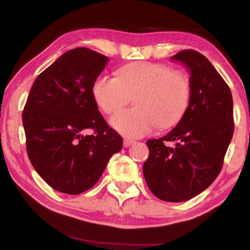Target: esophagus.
<instances>
[{"mask_svg": "<svg viewBox=\"0 0 250 250\" xmlns=\"http://www.w3.org/2000/svg\"><path fill=\"white\" fill-rule=\"evenodd\" d=\"M133 143H134V141L131 140V139H125V140H124V146L125 147H128L130 146H132Z\"/></svg>", "mask_w": 250, "mask_h": 250, "instance_id": "34e87169", "label": "esophagus"}]
</instances>
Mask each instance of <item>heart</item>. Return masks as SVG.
Listing matches in <instances>:
<instances>
[{
	"label": "heart",
	"instance_id": "1",
	"mask_svg": "<svg viewBox=\"0 0 250 250\" xmlns=\"http://www.w3.org/2000/svg\"><path fill=\"white\" fill-rule=\"evenodd\" d=\"M191 95V82L184 73L150 62H131L121 67L118 78L101 75L92 84V97L107 115L133 97V108L110 119L112 128L126 137H142L156 126L168 129L177 125L188 111Z\"/></svg>",
	"mask_w": 250,
	"mask_h": 250
}]
</instances>
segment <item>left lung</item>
Listing matches in <instances>:
<instances>
[{"mask_svg":"<svg viewBox=\"0 0 250 250\" xmlns=\"http://www.w3.org/2000/svg\"><path fill=\"white\" fill-rule=\"evenodd\" d=\"M172 59L189 69L191 101L174 129L146 141L143 175L156 197L177 203L198 195L218 176L234 133V116L229 87L204 55L184 49ZM173 141L176 146L167 147Z\"/></svg>","mask_w":250,"mask_h":250,"instance_id":"1","label":"left lung"}]
</instances>
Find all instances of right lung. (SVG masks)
Instances as JSON below:
<instances>
[{"mask_svg": "<svg viewBox=\"0 0 250 250\" xmlns=\"http://www.w3.org/2000/svg\"><path fill=\"white\" fill-rule=\"evenodd\" d=\"M109 61L78 47L62 54L34 82L23 110L26 151L50 188L77 195L91 188L122 138L110 128L92 97V84ZM91 129V135L83 133Z\"/></svg>", "mask_w": 250, "mask_h": 250, "instance_id": "1", "label": "right lung"}]
</instances>
